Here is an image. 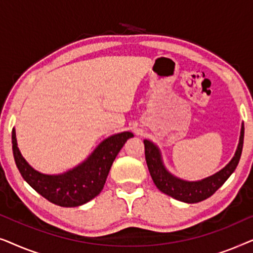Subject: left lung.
I'll use <instances>...</instances> for the list:
<instances>
[{"mask_svg":"<svg viewBox=\"0 0 253 253\" xmlns=\"http://www.w3.org/2000/svg\"><path fill=\"white\" fill-rule=\"evenodd\" d=\"M243 140L244 124L242 123L240 141H238V146L236 152H235L234 158L220 171L215 172L212 176H209V177L200 179V181H184V179L178 178L170 174L166 169L164 162H162L159 147L147 139L144 140L145 159H146L151 177L161 192L179 200V202L195 204L203 202V200L212 196L220 186L223 185V183L235 171L238 162H240L242 150H243Z\"/></svg>","mask_w":253,"mask_h":253,"instance_id":"1","label":"left lung"}]
</instances>
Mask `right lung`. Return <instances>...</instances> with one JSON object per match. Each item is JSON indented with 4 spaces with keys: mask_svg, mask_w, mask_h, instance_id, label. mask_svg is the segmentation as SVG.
<instances>
[{
    "mask_svg": "<svg viewBox=\"0 0 253 253\" xmlns=\"http://www.w3.org/2000/svg\"><path fill=\"white\" fill-rule=\"evenodd\" d=\"M133 134L126 131L102 141L84 162L63 174L47 175L27 164L17 146L16 130L12 129V152L23 178L50 203L62 207L84 205L101 192L116 155Z\"/></svg>",
    "mask_w": 253,
    "mask_h": 253,
    "instance_id": "obj_1",
    "label": "right lung"
}]
</instances>
